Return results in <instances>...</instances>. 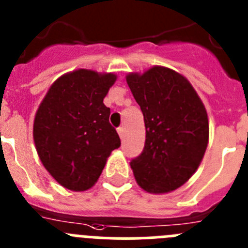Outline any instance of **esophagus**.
Here are the masks:
<instances>
[{
	"mask_svg": "<svg viewBox=\"0 0 248 248\" xmlns=\"http://www.w3.org/2000/svg\"><path fill=\"white\" fill-rule=\"evenodd\" d=\"M117 132H119L120 137H121V138L124 137V127H119V128H117Z\"/></svg>",
	"mask_w": 248,
	"mask_h": 248,
	"instance_id": "1",
	"label": "esophagus"
}]
</instances>
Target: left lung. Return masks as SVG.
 Returning a JSON list of instances; mask_svg holds the SVG:
<instances>
[{"label":"left lung","instance_id":"8db88e82","mask_svg":"<svg viewBox=\"0 0 248 248\" xmlns=\"http://www.w3.org/2000/svg\"><path fill=\"white\" fill-rule=\"evenodd\" d=\"M126 80L145 124L144 149L131 161L136 181L154 194L177 189L204 156L209 140L207 110L191 83L168 67L129 73Z\"/></svg>","mask_w":248,"mask_h":248}]
</instances>
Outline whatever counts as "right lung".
Listing matches in <instances>:
<instances>
[{
	"instance_id": "right-lung-1",
	"label": "right lung",
	"mask_w": 248,
	"mask_h": 248,
	"mask_svg": "<svg viewBox=\"0 0 248 248\" xmlns=\"http://www.w3.org/2000/svg\"><path fill=\"white\" fill-rule=\"evenodd\" d=\"M116 78L92 69L68 72L51 84L39 105L33 126L36 152L64 188L94 186L111 152L121 145L103 103Z\"/></svg>"
}]
</instances>
